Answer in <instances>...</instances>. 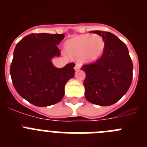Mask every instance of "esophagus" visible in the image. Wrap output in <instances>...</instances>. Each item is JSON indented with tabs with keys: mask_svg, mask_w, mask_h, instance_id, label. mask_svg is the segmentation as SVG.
<instances>
[{
	"mask_svg": "<svg viewBox=\"0 0 147 147\" xmlns=\"http://www.w3.org/2000/svg\"><path fill=\"white\" fill-rule=\"evenodd\" d=\"M80 67H81L80 65L76 64V65H75V67H74V70H75V71H79V70L80 69Z\"/></svg>",
	"mask_w": 147,
	"mask_h": 147,
	"instance_id": "34e87169",
	"label": "esophagus"
}]
</instances>
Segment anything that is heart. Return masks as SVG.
Instances as JSON below:
<instances>
[{
	"mask_svg": "<svg viewBox=\"0 0 147 147\" xmlns=\"http://www.w3.org/2000/svg\"><path fill=\"white\" fill-rule=\"evenodd\" d=\"M65 48L72 57L80 59L85 63H92L101 58L105 49V42L98 34H82L67 40Z\"/></svg>",
	"mask_w": 147,
	"mask_h": 147,
	"instance_id": "heart-1",
	"label": "heart"
}]
</instances>
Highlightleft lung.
<instances>
[{"instance_id": "left-lung-1", "label": "left lung", "mask_w": 147, "mask_h": 147, "mask_svg": "<svg viewBox=\"0 0 147 147\" xmlns=\"http://www.w3.org/2000/svg\"><path fill=\"white\" fill-rule=\"evenodd\" d=\"M103 38L104 53L95 63L85 65V96L88 102L100 106H109L125 95L132 80V59L127 45L113 34L92 31Z\"/></svg>"}]
</instances>
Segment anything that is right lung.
Masks as SVG:
<instances>
[{
  "label": "right lung",
  "mask_w": 147,
  "mask_h": 147,
  "mask_svg": "<svg viewBox=\"0 0 147 147\" xmlns=\"http://www.w3.org/2000/svg\"><path fill=\"white\" fill-rule=\"evenodd\" d=\"M59 34H31L17 44L10 67L13 85L22 98L37 107L58 103L65 95V86L74 76V63L62 68L51 59L59 57L57 45L64 39Z\"/></svg>",
  "instance_id": "right-lung-1"
}]
</instances>
